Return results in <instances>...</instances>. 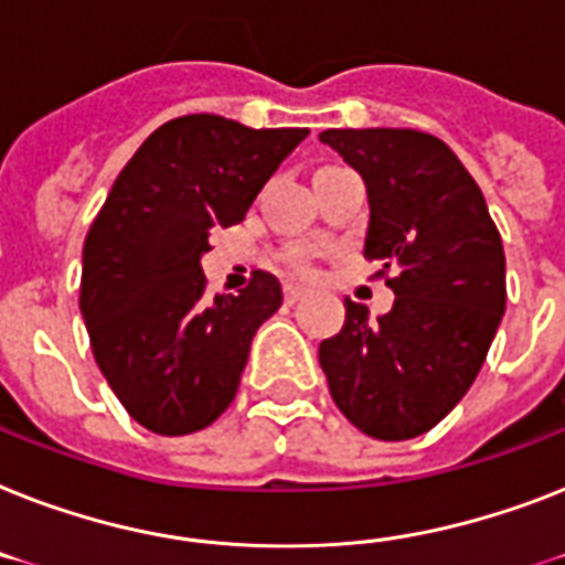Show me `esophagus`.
Masks as SVG:
<instances>
[{
    "label": "esophagus",
    "mask_w": 565,
    "mask_h": 565,
    "mask_svg": "<svg viewBox=\"0 0 565 565\" xmlns=\"http://www.w3.org/2000/svg\"><path fill=\"white\" fill-rule=\"evenodd\" d=\"M305 296L307 290L305 287H298V284H287V287H284V301H287V305H296V301H301Z\"/></svg>",
    "instance_id": "esophagus-1"
}]
</instances>
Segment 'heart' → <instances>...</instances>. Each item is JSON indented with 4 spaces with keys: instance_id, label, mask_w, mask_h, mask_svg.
I'll return each mask as SVG.
<instances>
[{
    "instance_id": "1",
    "label": "heart",
    "mask_w": 565,
    "mask_h": 565,
    "mask_svg": "<svg viewBox=\"0 0 565 565\" xmlns=\"http://www.w3.org/2000/svg\"><path fill=\"white\" fill-rule=\"evenodd\" d=\"M290 264L292 269H298V273H307V269H310V258H307L305 252H296V255L290 258Z\"/></svg>"
}]
</instances>
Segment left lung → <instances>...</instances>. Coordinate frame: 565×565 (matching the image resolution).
Wrapping results in <instances>:
<instances>
[{
    "instance_id": "1",
    "label": "left lung",
    "mask_w": 565,
    "mask_h": 565,
    "mask_svg": "<svg viewBox=\"0 0 565 565\" xmlns=\"http://www.w3.org/2000/svg\"><path fill=\"white\" fill-rule=\"evenodd\" d=\"M369 191L365 258L394 305L377 322L345 298V324L319 345L339 412L371 438L429 433L473 386L505 313V252L481 188L420 130H324Z\"/></svg>"
}]
</instances>
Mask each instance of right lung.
<instances>
[{
  "instance_id": "right-lung-1",
  "label": "right lung",
  "mask_w": 565,
  "mask_h": 565,
  "mask_svg": "<svg viewBox=\"0 0 565 565\" xmlns=\"http://www.w3.org/2000/svg\"><path fill=\"white\" fill-rule=\"evenodd\" d=\"M307 132L252 130L209 113L173 118L132 153L92 220L81 273L92 354L150 433L191 435L235 401L281 284L255 273L237 296L211 298L200 258L217 228L246 217Z\"/></svg>"
}]
</instances>
